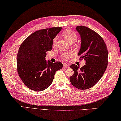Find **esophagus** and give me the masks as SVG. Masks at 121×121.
<instances>
[{
	"mask_svg": "<svg viewBox=\"0 0 121 121\" xmlns=\"http://www.w3.org/2000/svg\"><path fill=\"white\" fill-rule=\"evenodd\" d=\"M63 65V67H65V68H69V65L66 64V63H64V64Z\"/></svg>",
	"mask_w": 121,
	"mask_h": 121,
	"instance_id": "1",
	"label": "esophagus"
}]
</instances>
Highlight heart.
Instances as JSON below:
<instances>
[{
  "mask_svg": "<svg viewBox=\"0 0 121 121\" xmlns=\"http://www.w3.org/2000/svg\"><path fill=\"white\" fill-rule=\"evenodd\" d=\"M63 35L65 37V38L67 39V40L69 42V43H73L74 42L76 41L77 39V36L76 34L74 32L72 31L71 30H65L63 33ZM58 38L56 37L53 40V44L54 45L56 44V42L57 41ZM72 53L71 52H66L62 54V59L64 60H67L68 58L71 56Z\"/></svg>",
  "mask_w": 121,
  "mask_h": 121,
  "instance_id": "1",
  "label": "heart"
}]
</instances>
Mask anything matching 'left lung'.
I'll return each mask as SVG.
<instances>
[{
    "label": "left lung",
    "mask_w": 121,
    "mask_h": 121,
    "mask_svg": "<svg viewBox=\"0 0 121 121\" xmlns=\"http://www.w3.org/2000/svg\"><path fill=\"white\" fill-rule=\"evenodd\" d=\"M81 38L78 56L86 61L79 68L75 65L70 68L74 73L70 77L71 84L79 89H88L93 87L102 78L108 65V50L102 37L94 30L84 26H77Z\"/></svg>",
    "instance_id": "8db88e82"
}]
</instances>
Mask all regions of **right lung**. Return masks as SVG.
I'll list each match as a JSON object with an SVG mask.
<instances>
[{
	"label": "right lung",
	"instance_id": "right-lung-1",
	"mask_svg": "<svg viewBox=\"0 0 121 121\" xmlns=\"http://www.w3.org/2000/svg\"><path fill=\"white\" fill-rule=\"evenodd\" d=\"M62 27H52L34 32L19 48L17 55V72L28 88L41 91L52 83L56 71L62 69L61 62L45 60L46 52L51 51L53 40Z\"/></svg>",
	"mask_w": 121,
	"mask_h": 121
}]
</instances>
